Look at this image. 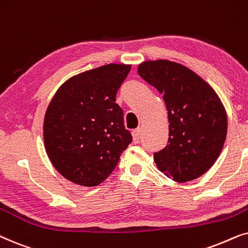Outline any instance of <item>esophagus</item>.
Here are the masks:
<instances>
[{
    "mask_svg": "<svg viewBox=\"0 0 248 248\" xmlns=\"http://www.w3.org/2000/svg\"><path fill=\"white\" fill-rule=\"evenodd\" d=\"M140 135H141V129H140V128H137V129H135L133 131V140H134L135 144L140 143Z\"/></svg>",
    "mask_w": 248,
    "mask_h": 248,
    "instance_id": "1",
    "label": "esophagus"
}]
</instances>
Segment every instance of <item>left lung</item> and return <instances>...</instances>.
Returning <instances> with one entry per match:
<instances>
[{
  "label": "left lung",
  "mask_w": 248,
  "mask_h": 248,
  "mask_svg": "<svg viewBox=\"0 0 248 248\" xmlns=\"http://www.w3.org/2000/svg\"><path fill=\"white\" fill-rule=\"evenodd\" d=\"M138 75L162 94L168 110L169 140L154 153L158 170L178 183L201 177L226 140L227 113L219 96L199 75L176 62H143Z\"/></svg>",
  "instance_id": "8db88e82"
}]
</instances>
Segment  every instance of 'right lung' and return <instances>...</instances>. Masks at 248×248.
I'll return each instance as SVG.
<instances>
[{"label":"right lung","mask_w":248,"mask_h":248,"mask_svg":"<svg viewBox=\"0 0 248 248\" xmlns=\"http://www.w3.org/2000/svg\"><path fill=\"white\" fill-rule=\"evenodd\" d=\"M130 68L111 63L81 72L68 79L49 102L43 129L45 150L65 179L97 186L133 140L115 103Z\"/></svg>","instance_id":"1"}]
</instances>
